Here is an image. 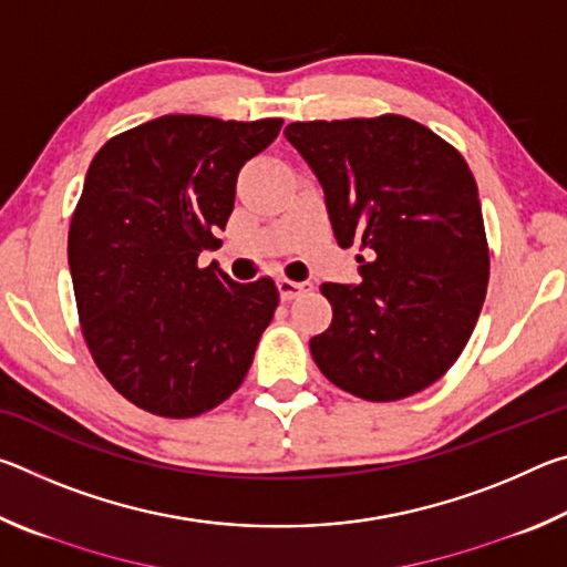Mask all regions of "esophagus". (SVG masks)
<instances>
[{
	"label": "esophagus",
	"instance_id": "esophagus-1",
	"mask_svg": "<svg viewBox=\"0 0 567 567\" xmlns=\"http://www.w3.org/2000/svg\"><path fill=\"white\" fill-rule=\"evenodd\" d=\"M277 290H280V297L285 302L295 300V297H300L305 290H310V282H292L282 277V280H277Z\"/></svg>",
	"mask_w": 567,
	"mask_h": 567
}]
</instances>
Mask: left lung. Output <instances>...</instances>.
<instances>
[{"instance_id":"8db88e82","label":"left lung","mask_w":567,"mask_h":567,"mask_svg":"<svg viewBox=\"0 0 567 567\" xmlns=\"http://www.w3.org/2000/svg\"><path fill=\"white\" fill-rule=\"evenodd\" d=\"M285 137L322 185L340 247L358 245V285H320L330 328L312 360L372 402L433 385L473 334L491 257L477 185L463 155L420 122H292Z\"/></svg>"}]
</instances>
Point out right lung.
<instances>
[{"mask_svg": "<svg viewBox=\"0 0 567 567\" xmlns=\"http://www.w3.org/2000/svg\"><path fill=\"white\" fill-rule=\"evenodd\" d=\"M280 127L165 114L92 159L66 239L82 334L112 388L152 415L225 402L272 320L270 277L239 285L197 257L233 215L239 169Z\"/></svg>", "mask_w": 567, "mask_h": 567, "instance_id": "right-lung-1", "label": "right lung"}]
</instances>
